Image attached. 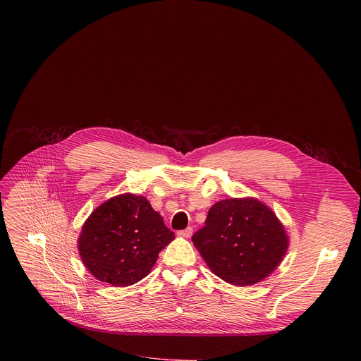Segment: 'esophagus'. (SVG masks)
Returning <instances> with one entry per match:
<instances>
[{
	"label": "esophagus",
	"mask_w": 361,
	"mask_h": 361,
	"mask_svg": "<svg viewBox=\"0 0 361 361\" xmlns=\"http://www.w3.org/2000/svg\"><path fill=\"white\" fill-rule=\"evenodd\" d=\"M177 234H178L180 237L188 238V237H191V234H192V227H187V228H184V230H180Z\"/></svg>",
	"instance_id": "1"
}]
</instances>
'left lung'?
Wrapping results in <instances>:
<instances>
[{
    "instance_id": "1",
    "label": "left lung",
    "mask_w": 361,
    "mask_h": 361,
    "mask_svg": "<svg viewBox=\"0 0 361 361\" xmlns=\"http://www.w3.org/2000/svg\"><path fill=\"white\" fill-rule=\"evenodd\" d=\"M212 271L234 286L270 276L288 247L276 214L255 198H227L209 210L205 226L191 237Z\"/></svg>"
}]
</instances>
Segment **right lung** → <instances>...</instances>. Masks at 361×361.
Wrapping results in <instances>:
<instances>
[{
	"mask_svg": "<svg viewBox=\"0 0 361 361\" xmlns=\"http://www.w3.org/2000/svg\"><path fill=\"white\" fill-rule=\"evenodd\" d=\"M174 240L147 198L121 194L97 207L78 238L81 260L99 281L127 287L144 279Z\"/></svg>",
	"mask_w": 361,
	"mask_h": 361,
	"instance_id": "add662e5",
	"label": "right lung"
}]
</instances>
